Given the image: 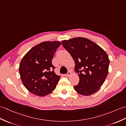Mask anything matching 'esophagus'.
<instances>
[{
    "instance_id": "34e87169",
    "label": "esophagus",
    "mask_w": 126,
    "mask_h": 126,
    "mask_svg": "<svg viewBox=\"0 0 126 126\" xmlns=\"http://www.w3.org/2000/svg\"><path fill=\"white\" fill-rule=\"evenodd\" d=\"M71 71H68V73L65 75V77H69V76H70V75H71Z\"/></svg>"
}]
</instances>
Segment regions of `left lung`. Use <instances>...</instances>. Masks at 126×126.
Here are the masks:
<instances>
[{"mask_svg":"<svg viewBox=\"0 0 126 126\" xmlns=\"http://www.w3.org/2000/svg\"><path fill=\"white\" fill-rule=\"evenodd\" d=\"M75 62V71L79 77L74 86L79 94L90 95L100 89L109 72L110 60L97 44L84 37H75L62 42Z\"/></svg>","mask_w":126,"mask_h":126,"instance_id":"1","label":"left lung"}]
</instances>
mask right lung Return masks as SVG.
Wrapping results in <instances>:
<instances>
[{
	"label": "right lung",
	"mask_w": 126,
	"mask_h": 126,
	"mask_svg": "<svg viewBox=\"0 0 126 126\" xmlns=\"http://www.w3.org/2000/svg\"><path fill=\"white\" fill-rule=\"evenodd\" d=\"M61 43L45 41L31 49L20 63L19 74L23 85L33 94L42 96L55 89L60 79L54 72L52 60Z\"/></svg>",
	"instance_id": "obj_1"
}]
</instances>
